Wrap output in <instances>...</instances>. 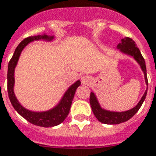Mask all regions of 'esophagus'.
Wrapping results in <instances>:
<instances>
[{
	"label": "esophagus",
	"instance_id": "1",
	"mask_svg": "<svg viewBox=\"0 0 156 156\" xmlns=\"http://www.w3.org/2000/svg\"><path fill=\"white\" fill-rule=\"evenodd\" d=\"M91 80H92V78H90L89 76H83L81 78V82L83 84H89L91 83Z\"/></svg>",
	"mask_w": 156,
	"mask_h": 156
}]
</instances>
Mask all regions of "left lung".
I'll return each mask as SVG.
<instances>
[{
    "label": "left lung",
    "mask_w": 156,
    "mask_h": 156,
    "mask_svg": "<svg viewBox=\"0 0 156 156\" xmlns=\"http://www.w3.org/2000/svg\"><path fill=\"white\" fill-rule=\"evenodd\" d=\"M117 48L123 53H125L126 55H131L132 57L138 62L140 68L142 69L145 74V79H146V85H148V79H147V75H146V62L144 58L141 55V53L140 51V49L137 48L136 43L131 38H124L122 40V43H120L117 45ZM147 93V89L144 93V95L139 101V103L136 107L131 109V110L126 111V112H109L102 109L98 101L97 100L95 97V94L93 93H91L90 94V105L93 109V112L96 118L98 120L99 122L104 124H108V125H115V124H120L122 122H126L129 119H131V117L136 113L139 110L143 101H145Z\"/></svg>",
    "instance_id": "left-lung-1"
}]
</instances>
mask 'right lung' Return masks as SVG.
<instances>
[{"label": "right lung", "mask_w": 156, "mask_h": 156, "mask_svg": "<svg viewBox=\"0 0 156 156\" xmlns=\"http://www.w3.org/2000/svg\"><path fill=\"white\" fill-rule=\"evenodd\" d=\"M53 38H54L53 36L49 37L46 34L30 36L25 38V40H23L20 43L19 45L17 46L13 56H12L11 59L9 62V64H8L7 91L11 104L20 116H23L25 120H27L29 122H30L34 125L43 126V127H50V126L59 125L65 120V118L69 113V110L71 107V104H72L76 89L78 88V87L80 86L81 82L78 80L75 83L73 84L65 93L60 102L55 108L47 111V112H31V111H29L24 108L20 104L19 101H17L13 90L14 83H15L14 72H15V68L16 66V63L18 62V59H19L20 53L29 43L31 42V41H34V40H53Z\"/></svg>", "instance_id": "1"}]
</instances>
